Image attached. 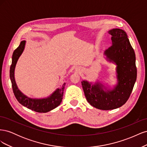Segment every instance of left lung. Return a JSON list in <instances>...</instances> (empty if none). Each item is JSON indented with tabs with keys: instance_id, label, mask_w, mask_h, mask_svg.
Returning a JSON list of instances; mask_svg holds the SVG:
<instances>
[{
	"instance_id": "1",
	"label": "left lung",
	"mask_w": 147,
	"mask_h": 147,
	"mask_svg": "<svg viewBox=\"0 0 147 147\" xmlns=\"http://www.w3.org/2000/svg\"><path fill=\"white\" fill-rule=\"evenodd\" d=\"M109 34L112 36V46L105 51L104 55L108 61L117 65V84L112 90H107L100 82L92 84L86 80L82 82L87 101L104 110L117 109L125 104L137 79L136 55L127 34L120 29L110 30Z\"/></svg>"
}]
</instances>
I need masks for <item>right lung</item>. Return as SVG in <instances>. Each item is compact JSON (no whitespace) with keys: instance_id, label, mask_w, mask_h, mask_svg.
<instances>
[{"instance_id":"add662e5","label":"right lung","mask_w":147,"mask_h":147,"mask_svg":"<svg viewBox=\"0 0 147 147\" xmlns=\"http://www.w3.org/2000/svg\"><path fill=\"white\" fill-rule=\"evenodd\" d=\"M26 41H21L20 45L14 51L12 55V62L10 69V77L15 96L20 103L29 109L38 113H46L59 106L62 102L65 83L60 88H57L47 98L32 99L24 95L18 88L15 79V69L17 61L23 53Z\"/></svg>"}]
</instances>
